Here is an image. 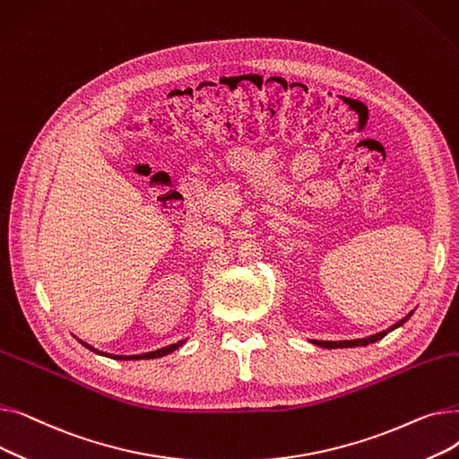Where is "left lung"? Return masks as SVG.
<instances>
[{
    "label": "left lung",
    "mask_w": 459,
    "mask_h": 459,
    "mask_svg": "<svg viewBox=\"0 0 459 459\" xmlns=\"http://www.w3.org/2000/svg\"><path fill=\"white\" fill-rule=\"evenodd\" d=\"M411 315H413V310L409 312V315L405 316V318H402L400 322H396L394 325H391L389 329H385V331H379V333H376V334H370V336H365V339H355V341H310L312 344H316V346H320V348H327V350H334V348H355V346H368V344H374V342H377V341H381L383 336H387V333H391V331H394L396 327H400V325H403L409 318H411Z\"/></svg>",
    "instance_id": "1"
}]
</instances>
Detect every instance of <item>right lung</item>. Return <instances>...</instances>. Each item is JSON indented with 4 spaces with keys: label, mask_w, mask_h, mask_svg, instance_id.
I'll use <instances>...</instances> for the list:
<instances>
[{
    "label": "right lung",
    "mask_w": 459,
    "mask_h": 459,
    "mask_svg": "<svg viewBox=\"0 0 459 459\" xmlns=\"http://www.w3.org/2000/svg\"><path fill=\"white\" fill-rule=\"evenodd\" d=\"M80 341V339H78ZM87 350L99 353V355H104V357H109V359H117V360H137V359H158V357H163L167 353H173L175 350H178L186 341H178L175 344H169L165 348H160V350H154V351H149V353H141V355H113V353H106V351H100V350H94L91 344L80 341Z\"/></svg>",
    "instance_id": "add662e5"
}]
</instances>
